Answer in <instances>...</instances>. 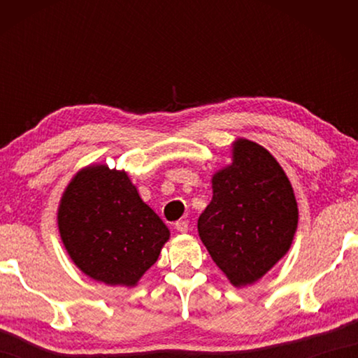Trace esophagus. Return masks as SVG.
Wrapping results in <instances>:
<instances>
[{
	"label": "esophagus",
	"instance_id": "34e87169",
	"mask_svg": "<svg viewBox=\"0 0 358 358\" xmlns=\"http://www.w3.org/2000/svg\"><path fill=\"white\" fill-rule=\"evenodd\" d=\"M187 227H189V221L187 220H180L175 222V229H177L178 232H187Z\"/></svg>",
	"mask_w": 358,
	"mask_h": 358
}]
</instances>
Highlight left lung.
Instances as JSON below:
<instances>
[{
    "label": "left lung",
    "mask_w": 358,
    "mask_h": 358,
    "mask_svg": "<svg viewBox=\"0 0 358 358\" xmlns=\"http://www.w3.org/2000/svg\"><path fill=\"white\" fill-rule=\"evenodd\" d=\"M213 199L197 229L211 259L234 286L262 278L292 245L299 222L294 189L278 161L240 138L232 164L213 177Z\"/></svg>",
    "instance_id": "left-lung-1"
}]
</instances>
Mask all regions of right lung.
Masks as SVG:
<instances>
[{"instance_id": "right-lung-1", "label": "right lung", "mask_w": 358, "mask_h": 358, "mask_svg": "<svg viewBox=\"0 0 358 358\" xmlns=\"http://www.w3.org/2000/svg\"><path fill=\"white\" fill-rule=\"evenodd\" d=\"M58 227L78 268L110 286H136L171 235L128 173L107 166H90L72 178L59 203Z\"/></svg>"}]
</instances>
